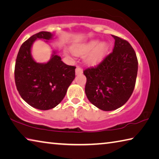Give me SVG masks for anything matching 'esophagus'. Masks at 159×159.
Returning <instances> with one entry per match:
<instances>
[{
	"label": "esophagus",
	"mask_w": 159,
	"mask_h": 159,
	"mask_svg": "<svg viewBox=\"0 0 159 159\" xmlns=\"http://www.w3.org/2000/svg\"><path fill=\"white\" fill-rule=\"evenodd\" d=\"M82 73H83V69L79 66H77L76 69V74L78 75V74H80Z\"/></svg>",
	"instance_id": "34e87169"
}]
</instances>
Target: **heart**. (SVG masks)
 Instances as JSON below:
<instances>
[{
  "label": "heart",
  "mask_w": 159,
  "mask_h": 159,
  "mask_svg": "<svg viewBox=\"0 0 159 159\" xmlns=\"http://www.w3.org/2000/svg\"><path fill=\"white\" fill-rule=\"evenodd\" d=\"M109 50V45L105 41L99 42L98 40H92L83 45L72 48L76 55L85 56V61L90 65H95L103 60ZM67 55V54H66Z\"/></svg>",
  "instance_id": "heart-1"
}]
</instances>
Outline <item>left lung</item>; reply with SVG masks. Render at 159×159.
Returning <instances> with one entry per match:
<instances>
[{
    "label": "left lung",
    "mask_w": 159,
    "mask_h": 159,
    "mask_svg": "<svg viewBox=\"0 0 159 159\" xmlns=\"http://www.w3.org/2000/svg\"><path fill=\"white\" fill-rule=\"evenodd\" d=\"M113 52L95 67L83 71L85 92L93 105L103 111L122 107L130 98L136 82L138 61L130 44L114 36Z\"/></svg>",
    "instance_id": "obj_1"
}]
</instances>
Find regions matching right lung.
I'll use <instances>...</instances> for the list:
<instances>
[{"label": "right lung", "instance_id": "right-lung-1", "mask_svg": "<svg viewBox=\"0 0 159 159\" xmlns=\"http://www.w3.org/2000/svg\"><path fill=\"white\" fill-rule=\"evenodd\" d=\"M52 39L53 34L48 31L33 35L21 45L15 63V80L19 93L26 103L40 110L58 105L75 79L76 67L64 64L56 51L46 63L36 62L32 57L31 47L36 40L48 42Z\"/></svg>", "mask_w": 159, "mask_h": 159}]
</instances>
